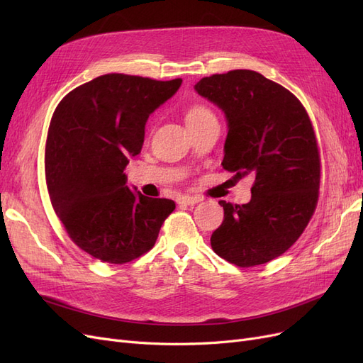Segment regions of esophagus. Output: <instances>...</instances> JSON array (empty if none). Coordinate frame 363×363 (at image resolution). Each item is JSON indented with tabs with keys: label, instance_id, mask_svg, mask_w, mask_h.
Returning a JSON list of instances; mask_svg holds the SVG:
<instances>
[{
	"label": "esophagus",
	"instance_id": "34e87169",
	"mask_svg": "<svg viewBox=\"0 0 363 363\" xmlns=\"http://www.w3.org/2000/svg\"><path fill=\"white\" fill-rule=\"evenodd\" d=\"M200 201H201L200 196H194V195H180L177 199V204L180 206H194Z\"/></svg>",
	"mask_w": 363,
	"mask_h": 363
}]
</instances>
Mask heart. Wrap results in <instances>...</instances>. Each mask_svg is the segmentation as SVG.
<instances>
[{
  "label": "heart",
  "instance_id": "heart-1",
  "mask_svg": "<svg viewBox=\"0 0 363 363\" xmlns=\"http://www.w3.org/2000/svg\"><path fill=\"white\" fill-rule=\"evenodd\" d=\"M206 116H213V115H212V112H211V111H208L207 107L200 106V104H196V106L191 107L189 111H188V115H186V121H189V119H196V118H206Z\"/></svg>",
  "mask_w": 363,
  "mask_h": 363
}]
</instances>
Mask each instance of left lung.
I'll return each mask as SVG.
<instances>
[{
  "label": "left lung",
  "mask_w": 363,
  "mask_h": 363,
  "mask_svg": "<svg viewBox=\"0 0 363 363\" xmlns=\"http://www.w3.org/2000/svg\"><path fill=\"white\" fill-rule=\"evenodd\" d=\"M195 91L225 113L223 168L255 180L250 203L219 201L224 221L212 248L236 267L262 265L295 244L316 208L321 159L312 121L292 92L256 71L204 77Z\"/></svg>",
  "instance_id": "1"
}]
</instances>
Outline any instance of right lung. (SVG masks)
<instances>
[{
    "instance_id": "1",
    "label": "right lung",
    "mask_w": 363,
    "mask_h": 363,
    "mask_svg": "<svg viewBox=\"0 0 363 363\" xmlns=\"http://www.w3.org/2000/svg\"><path fill=\"white\" fill-rule=\"evenodd\" d=\"M180 84L106 74L65 95L52 113L45 145L50 200L72 242L98 260L123 265L145 255L175 208L172 200L130 191L124 169L142 150L148 116Z\"/></svg>"
}]
</instances>
